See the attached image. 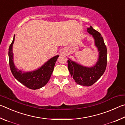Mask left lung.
I'll list each match as a JSON object with an SVG mask.
<instances>
[{
  "mask_svg": "<svg viewBox=\"0 0 125 125\" xmlns=\"http://www.w3.org/2000/svg\"><path fill=\"white\" fill-rule=\"evenodd\" d=\"M87 31L92 36L94 45L99 52L98 58L95 64L87 67L78 64L69 59L67 60L68 69L75 81L81 86H91L99 79L105 71L107 64V49L101 34L91 26Z\"/></svg>",
  "mask_w": 125,
  "mask_h": 125,
  "instance_id": "obj_1",
  "label": "left lung"
}]
</instances>
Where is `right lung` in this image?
<instances>
[{"instance_id":"obj_1","label":"right lung","mask_w":125,"mask_h":125,"mask_svg":"<svg viewBox=\"0 0 125 125\" xmlns=\"http://www.w3.org/2000/svg\"><path fill=\"white\" fill-rule=\"evenodd\" d=\"M15 35L9 48V60L11 71L14 77L19 82L27 88L31 89H39L47 83L54 70V66L59 55L50 59L42 66L33 71L25 72L16 68L14 62V54L12 46L14 43Z\"/></svg>"}]
</instances>
